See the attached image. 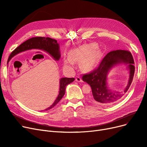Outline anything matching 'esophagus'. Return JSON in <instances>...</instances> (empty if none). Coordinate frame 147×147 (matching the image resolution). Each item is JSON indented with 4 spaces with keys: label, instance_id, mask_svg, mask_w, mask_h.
I'll return each instance as SVG.
<instances>
[{
    "label": "esophagus",
    "instance_id": "obj_1",
    "mask_svg": "<svg viewBox=\"0 0 147 147\" xmlns=\"http://www.w3.org/2000/svg\"><path fill=\"white\" fill-rule=\"evenodd\" d=\"M76 80L77 82H83V80H82V79H81V78H80V77H79V76L76 77Z\"/></svg>",
    "mask_w": 147,
    "mask_h": 147
}]
</instances>
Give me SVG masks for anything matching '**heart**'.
<instances>
[{"instance_id":"b5f03b06","label":"heart","mask_w":147,"mask_h":147,"mask_svg":"<svg viewBox=\"0 0 147 147\" xmlns=\"http://www.w3.org/2000/svg\"><path fill=\"white\" fill-rule=\"evenodd\" d=\"M96 43L85 44L76 48L71 52V57L64 58V65L67 67L73 66L74 61H82V66L85 70H90L94 68L102 58V52L97 49Z\"/></svg>"}]
</instances>
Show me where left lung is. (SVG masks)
<instances>
[{"instance_id":"1","label":"left lung","mask_w":147,"mask_h":147,"mask_svg":"<svg viewBox=\"0 0 147 147\" xmlns=\"http://www.w3.org/2000/svg\"><path fill=\"white\" fill-rule=\"evenodd\" d=\"M123 63L127 66L129 72L128 84L122 91L112 90L107 86V76L113 66ZM134 73V60L131 53L126 50H116L108 53L98 68L88 74H83L82 80L91 87L92 101L101 105H110L124 98L132 82Z\"/></svg>"}]
</instances>
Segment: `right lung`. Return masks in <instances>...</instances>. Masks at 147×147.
I'll return each mask as SVG.
<instances>
[{
  "label": "right lung",
  "mask_w": 147,
  "mask_h": 147,
  "mask_svg": "<svg viewBox=\"0 0 147 147\" xmlns=\"http://www.w3.org/2000/svg\"><path fill=\"white\" fill-rule=\"evenodd\" d=\"M31 49H40L47 52L56 61H58L60 58L59 45L57 43V40L50 37H35L30 38L24 43L21 44L19 46L12 52L7 60V63L11 59L17 54ZM74 80V78H61L59 80V94L55 99V101L52 105L45 110L51 109L54 106H55L65 94L66 86L68 84L72 83Z\"/></svg>",
  "instance_id": "1"
}]
</instances>
